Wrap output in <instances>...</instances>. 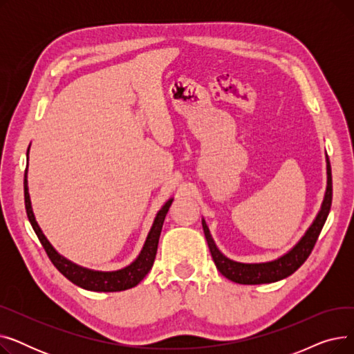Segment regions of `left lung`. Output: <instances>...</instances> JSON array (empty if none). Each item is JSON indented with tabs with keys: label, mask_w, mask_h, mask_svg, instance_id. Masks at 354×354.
Here are the masks:
<instances>
[{
	"label": "left lung",
	"mask_w": 354,
	"mask_h": 354,
	"mask_svg": "<svg viewBox=\"0 0 354 354\" xmlns=\"http://www.w3.org/2000/svg\"><path fill=\"white\" fill-rule=\"evenodd\" d=\"M331 199H333L331 167H330V160L327 158V191H326V196H324L319 215L315 216L311 227L307 230L306 235L300 239V243L297 244L290 252H287L281 258L275 259V261L263 263V264H241V263L232 261V259H228L225 255H222L216 248V245L214 244V239L209 234L205 221L202 219V228H203V232H205L207 243L216 268L222 275L227 277L228 280L238 284H250V286L275 283L291 275L306 263V259L311 254L315 243H317V238L324 227V222L330 212Z\"/></svg>",
	"instance_id": "left-lung-1"
}]
</instances>
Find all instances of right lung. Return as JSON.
<instances>
[{
	"label": "right lung",
	"mask_w": 354,
	"mask_h": 354,
	"mask_svg": "<svg viewBox=\"0 0 354 354\" xmlns=\"http://www.w3.org/2000/svg\"><path fill=\"white\" fill-rule=\"evenodd\" d=\"M172 201L174 199L167 201L163 205V208L158 212L155 222H153V227L147 235L145 247L135 263H132L129 267L119 270V271H111V272L91 271V270L82 268L76 264L70 263L68 259L62 257L57 251L51 247V244L48 243L44 234L41 232L39 224L35 222V218H34V214L31 209V202H30L28 187H27V169H26V175H24V202H26L27 216H28V221H30L34 232L37 234V236H39L43 248L46 250L50 261L73 284H76L84 290H90V291H104V292L123 291V290L138 286L143 280L146 274L151 271V268L153 266L156 251H158L160 231L163 227V221H165L167 211H169V208L172 205Z\"/></svg>",
	"instance_id": "1"
}]
</instances>
